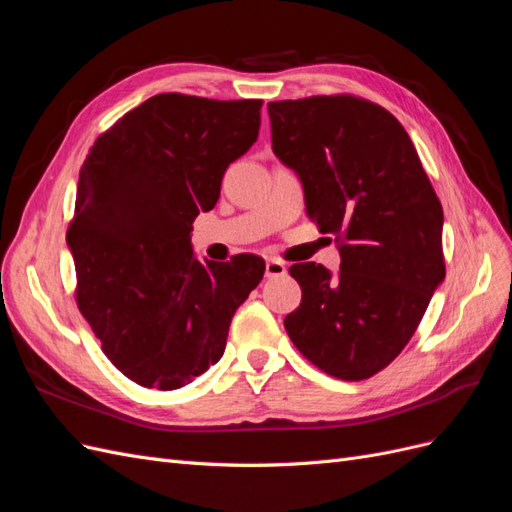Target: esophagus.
Returning <instances> with one entry per match:
<instances>
[{
    "instance_id": "1",
    "label": "esophagus",
    "mask_w": 512,
    "mask_h": 512,
    "mask_svg": "<svg viewBox=\"0 0 512 512\" xmlns=\"http://www.w3.org/2000/svg\"><path fill=\"white\" fill-rule=\"evenodd\" d=\"M284 273H286V265L282 260H275V258L267 260V265H265V275L267 277H282Z\"/></svg>"
}]
</instances>
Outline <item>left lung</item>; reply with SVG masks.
Instances as JSON below:
<instances>
[{
  "label": "left lung",
  "instance_id": "obj_1",
  "mask_svg": "<svg viewBox=\"0 0 512 512\" xmlns=\"http://www.w3.org/2000/svg\"><path fill=\"white\" fill-rule=\"evenodd\" d=\"M273 153L299 175L305 209L342 265L299 262L301 305L284 327L339 380L378 374L406 348L444 280L442 205L404 126L348 94L269 102Z\"/></svg>",
  "mask_w": 512,
  "mask_h": 512
}]
</instances>
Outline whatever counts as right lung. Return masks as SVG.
I'll use <instances>...</instances> for the list:
<instances>
[{"instance_id":"right-lung-1","label":"right lung","mask_w":512,"mask_h":512,"mask_svg":"<svg viewBox=\"0 0 512 512\" xmlns=\"http://www.w3.org/2000/svg\"><path fill=\"white\" fill-rule=\"evenodd\" d=\"M260 106L153 96L83 162L66 235L76 305L108 361L145 389H181L218 363L232 316L265 275L254 254L200 262L190 243L228 164L256 143Z\"/></svg>"}]
</instances>
